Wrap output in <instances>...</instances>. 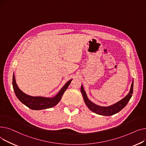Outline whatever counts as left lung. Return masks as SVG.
Masks as SVG:
<instances>
[{
    "mask_svg": "<svg viewBox=\"0 0 146 146\" xmlns=\"http://www.w3.org/2000/svg\"><path fill=\"white\" fill-rule=\"evenodd\" d=\"M81 91L82 94L85 104L87 105V106L92 112L102 115H112L118 113L119 111H120L127 104L128 102L130 101L131 97H132V94L133 92V81L131 84L129 93L123 99L118 101L115 104H113L109 107H101L94 104L93 102H92L88 98L87 94L84 91V89L82 87V85L81 87Z\"/></svg>",
    "mask_w": 146,
    "mask_h": 146,
    "instance_id": "obj_1",
    "label": "left lung"
}]
</instances>
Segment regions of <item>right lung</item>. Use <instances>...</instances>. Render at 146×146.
Wrapping results in <instances>:
<instances>
[{
    "mask_svg": "<svg viewBox=\"0 0 146 146\" xmlns=\"http://www.w3.org/2000/svg\"><path fill=\"white\" fill-rule=\"evenodd\" d=\"M72 80L68 81L62 88L59 91L57 95L52 98H45L42 97H32L23 92L18 87L15 76H13L12 85L15 93V95L19 101L28 108L34 110H39L43 109L49 108L56 106L61 100L64 92L69 86Z\"/></svg>",
    "mask_w": 146,
    "mask_h": 146,
    "instance_id": "1",
    "label": "right lung"
}]
</instances>
